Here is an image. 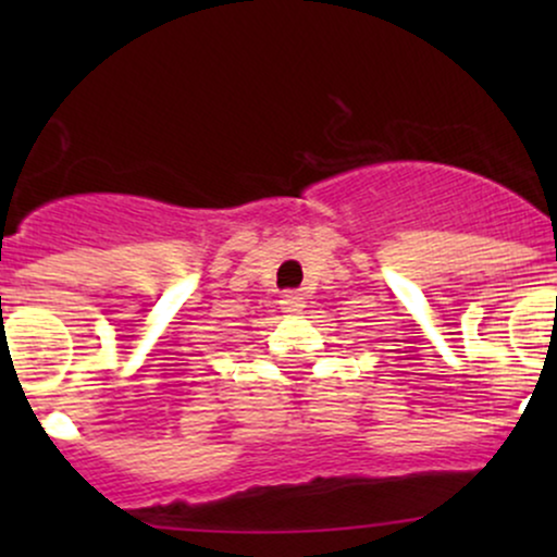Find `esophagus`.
Instances as JSON below:
<instances>
[{"label": "esophagus", "instance_id": "34e87169", "mask_svg": "<svg viewBox=\"0 0 557 557\" xmlns=\"http://www.w3.org/2000/svg\"><path fill=\"white\" fill-rule=\"evenodd\" d=\"M280 304H283L285 314H300V311H304V306H306V300L300 298L298 293H287V296H283Z\"/></svg>", "mask_w": 557, "mask_h": 557}]
</instances>
